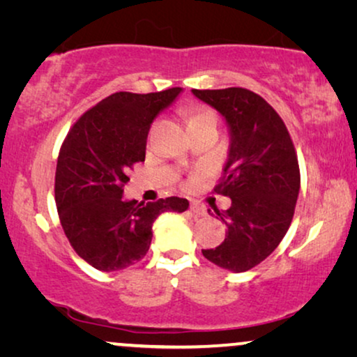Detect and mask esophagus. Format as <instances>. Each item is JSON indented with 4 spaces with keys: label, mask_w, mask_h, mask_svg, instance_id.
<instances>
[{
    "label": "esophagus",
    "mask_w": 357,
    "mask_h": 357,
    "mask_svg": "<svg viewBox=\"0 0 357 357\" xmlns=\"http://www.w3.org/2000/svg\"><path fill=\"white\" fill-rule=\"evenodd\" d=\"M190 211L192 213H195V214H198V216H204V208L202 206V204L199 203H195V202H192V204H190Z\"/></svg>",
    "instance_id": "1"
}]
</instances>
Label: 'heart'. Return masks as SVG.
I'll use <instances>...</instances> for the list:
<instances>
[{
	"mask_svg": "<svg viewBox=\"0 0 357 357\" xmlns=\"http://www.w3.org/2000/svg\"><path fill=\"white\" fill-rule=\"evenodd\" d=\"M202 120H213V121H216V115H214L211 110L198 109V110H195L193 114L188 116V125L197 123V121H202Z\"/></svg>",
	"mask_w": 357,
	"mask_h": 357,
	"instance_id": "obj_1",
	"label": "heart"
}]
</instances>
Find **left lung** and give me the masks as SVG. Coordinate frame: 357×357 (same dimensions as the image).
Masks as SVG:
<instances>
[{
  "instance_id": "left-lung-1",
  "label": "left lung",
  "mask_w": 357,
  "mask_h": 357,
  "mask_svg": "<svg viewBox=\"0 0 357 357\" xmlns=\"http://www.w3.org/2000/svg\"><path fill=\"white\" fill-rule=\"evenodd\" d=\"M192 92L222 116L229 130L224 180L216 192L232 204L226 213L214 209L226 224V238L203 255L224 270L248 271L280 245L291 226L301 188L294 144L281 116L255 92L242 87Z\"/></svg>"
}]
</instances>
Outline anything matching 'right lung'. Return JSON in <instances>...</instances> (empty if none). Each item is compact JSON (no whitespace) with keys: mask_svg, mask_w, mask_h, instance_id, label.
Returning a JSON list of instances; mask_svg holds the SVG:
<instances>
[{"mask_svg":"<svg viewBox=\"0 0 357 357\" xmlns=\"http://www.w3.org/2000/svg\"><path fill=\"white\" fill-rule=\"evenodd\" d=\"M182 87L162 92H115L87 110L68 133L55 174V202L71 247L96 270H125L146 255L153 224L165 211L183 213L188 199H125L136 162H144L146 139L160 112Z\"/></svg>","mask_w":357,"mask_h":357,"instance_id":"right-lung-1","label":"right lung"}]
</instances>
